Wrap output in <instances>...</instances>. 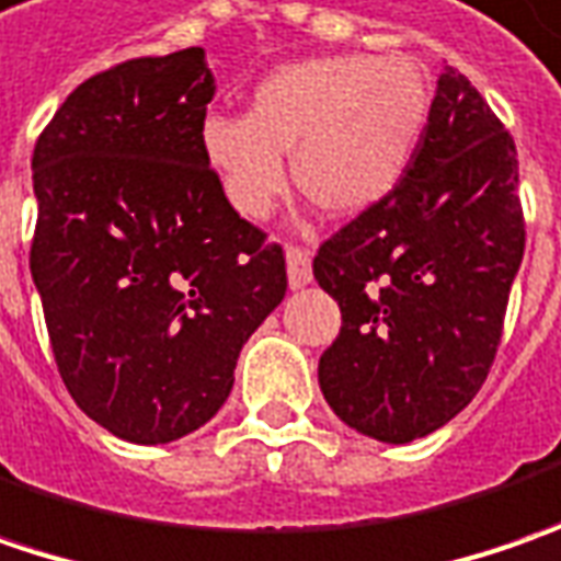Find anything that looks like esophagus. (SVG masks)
I'll return each instance as SVG.
<instances>
[{
  "label": "esophagus",
  "mask_w": 561,
  "mask_h": 561,
  "mask_svg": "<svg viewBox=\"0 0 561 561\" xmlns=\"http://www.w3.org/2000/svg\"><path fill=\"white\" fill-rule=\"evenodd\" d=\"M285 266H288V285L291 288H305L313 279V270H310V254L305 248H288L285 251Z\"/></svg>",
  "instance_id": "1"
}]
</instances>
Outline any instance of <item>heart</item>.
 <instances>
[{
    "label": "heart",
    "instance_id": "b5f03b06",
    "mask_svg": "<svg viewBox=\"0 0 561 561\" xmlns=\"http://www.w3.org/2000/svg\"><path fill=\"white\" fill-rule=\"evenodd\" d=\"M430 118V81L404 56H320L263 78L251 115L216 112L201 128L204 157L244 219H266L288 191V159L307 194L339 216L386 201Z\"/></svg>",
    "mask_w": 561,
    "mask_h": 561
}]
</instances>
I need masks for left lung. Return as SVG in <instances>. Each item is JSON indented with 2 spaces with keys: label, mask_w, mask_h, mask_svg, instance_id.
Instances as JSON below:
<instances>
[{
  "label": "left lung",
  "mask_w": 561,
  "mask_h": 561,
  "mask_svg": "<svg viewBox=\"0 0 561 561\" xmlns=\"http://www.w3.org/2000/svg\"><path fill=\"white\" fill-rule=\"evenodd\" d=\"M522 256L515 140L446 65L399 187L313 256L342 310L317 370L335 417L402 446L465 411L496 357Z\"/></svg>",
  "instance_id": "1"
}]
</instances>
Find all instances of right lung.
I'll list each match as a JSON object with an SVG mask.
<instances>
[{
	"mask_svg": "<svg viewBox=\"0 0 561 561\" xmlns=\"http://www.w3.org/2000/svg\"><path fill=\"white\" fill-rule=\"evenodd\" d=\"M213 93L201 46L122 61L61 103L31 162V276L59 374L90 421L137 446L207 424L288 288L282 248L204 157Z\"/></svg>",
	"mask_w": 561,
	"mask_h": 561,
	"instance_id": "add662e5",
	"label": "right lung"
}]
</instances>
